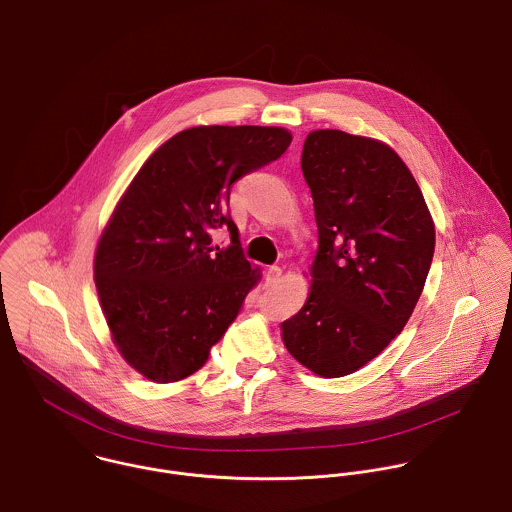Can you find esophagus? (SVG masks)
<instances>
[{
    "instance_id": "esophagus-1",
    "label": "esophagus",
    "mask_w": 512,
    "mask_h": 512,
    "mask_svg": "<svg viewBox=\"0 0 512 512\" xmlns=\"http://www.w3.org/2000/svg\"><path fill=\"white\" fill-rule=\"evenodd\" d=\"M283 277V269L279 265H271L267 269V283H277Z\"/></svg>"
}]
</instances>
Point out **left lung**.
Returning <instances> with one entry per match:
<instances>
[{
  "label": "left lung",
  "instance_id": "1",
  "mask_svg": "<svg viewBox=\"0 0 512 512\" xmlns=\"http://www.w3.org/2000/svg\"><path fill=\"white\" fill-rule=\"evenodd\" d=\"M301 169L319 249L307 303L281 323L283 343L301 365L337 379L373 361L407 325L431 269L435 225L409 167L381 141L313 131Z\"/></svg>",
  "mask_w": 512,
  "mask_h": 512
}]
</instances>
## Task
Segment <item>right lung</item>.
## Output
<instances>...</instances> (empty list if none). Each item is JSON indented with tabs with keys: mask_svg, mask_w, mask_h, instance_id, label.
Masks as SVG:
<instances>
[{
	"mask_svg": "<svg viewBox=\"0 0 512 512\" xmlns=\"http://www.w3.org/2000/svg\"><path fill=\"white\" fill-rule=\"evenodd\" d=\"M281 127H191L165 141L121 197L95 253V285L123 359L155 383L199 371L259 279L229 189L291 145ZM227 228L232 245L213 248Z\"/></svg>",
	"mask_w": 512,
	"mask_h": 512,
	"instance_id": "obj_1",
	"label": "right lung"
}]
</instances>
